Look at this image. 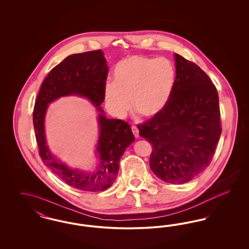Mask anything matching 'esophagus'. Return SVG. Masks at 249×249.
Segmentation results:
<instances>
[{
    "instance_id": "1",
    "label": "esophagus",
    "mask_w": 249,
    "mask_h": 249,
    "mask_svg": "<svg viewBox=\"0 0 249 249\" xmlns=\"http://www.w3.org/2000/svg\"><path fill=\"white\" fill-rule=\"evenodd\" d=\"M131 130H132L134 136H135L136 138H138V137H139V130L137 129V127H136L135 125H132V126H131Z\"/></svg>"
}]
</instances>
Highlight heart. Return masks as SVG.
Masks as SVG:
<instances>
[{"label":"heart","instance_id":"heart-1","mask_svg":"<svg viewBox=\"0 0 249 249\" xmlns=\"http://www.w3.org/2000/svg\"><path fill=\"white\" fill-rule=\"evenodd\" d=\"M176 67L170 59L131 56L116 66L114 82L107 84L108 108L123 117L131 107L143 118L158 116L169 102L176 82Z\"/></svg>","mask_w":249,"mask_h":249}]
</instances>
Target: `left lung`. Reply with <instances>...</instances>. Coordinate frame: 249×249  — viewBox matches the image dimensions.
Wrapping results in <instances>:
<instances>
[{
  "label": "left lung",
  "instance_id": "left-lung-1",
  "mask_svg": "<svg viewBox=\"0 0 249 249\" xmlns=\"http://www.w3.org/2000/svg\"><path fill=\"white\" fill-rule=\"evenodd\" d=\"M175 57L176 82L168 104L137 128L152 144L149 164L155 175L184 184L210 165L222 128L217 90L209 76L196 63Z\"/></svg>",
  "mask_w": 249,
  "mask_h": 249
}]
</instances>
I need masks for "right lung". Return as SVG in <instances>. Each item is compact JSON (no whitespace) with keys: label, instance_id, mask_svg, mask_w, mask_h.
Masks as SVG:
<instances>
[{"label":"right lung","instance_id":"obj_1","mask_svg":"<svg viewBox=\"0 0 249 249\" xmlns=\"http://www.w3.org/2000/svg\"><path fill=\"white\" fill-rule=\"evenodd\" d=\"M108 67L101 49L72 54L49 71L41 85L33 112L34 128L42 161L64 183L84 191L109 189L119 175V161L125 149L135 140L129 123L109 119L100 106L105 101ZM87 96L98 109L100 138L96 150L99 157L93 172L71 170L53 157L45 144L44 114L49 102L61 95Z\"/></svg>","mask_w":249,"mask_h":249}]
</instances>
